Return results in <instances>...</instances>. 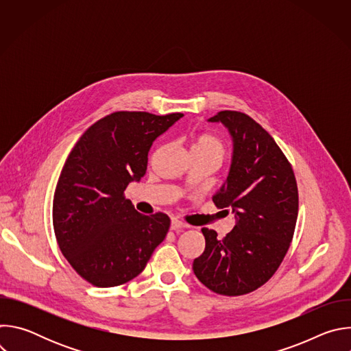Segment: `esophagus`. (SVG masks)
Segmentation results:
<instances>
[{"label":"esophagus","instance_id":"1","mask_svg":"<svg viewBox=\"0 0 351 351\" xmlns=\"http://www.w3.org/2000/svg\"><path fill=\"white\" fill-rule=\"evenodd\" d=\"M187 228H189V225H186V223H183V222H180L178 219H172V222H171V229L175 230V232H179V230L187 229Z\"/></svg>","mask_w":351,"mask_h":351}]
</instances>
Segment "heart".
Listing matches in <instances>:
<instances>
[{
  "instance_id": "heart-1",
  "label": "heart",
  "mask_w": 351,
  "mask_h": 351,
  "mask_svg": "<svg viewBox=\"0 0 351 351\" xmlns=\"http://www.w3.org/2000/svg\"><path fill=\"white\" fill-rule=\"evenodd\" d=\"M191 152L208 153V154H213L217 158L222 160V157L225 154V147H223V143L221 141V138L217 137L215 134L203 133V134H198L194 138V141L191 144Z\"/></svg>"
}]
</instances>
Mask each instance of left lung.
I'll return each mask as SVG.
<instances>
[{
  "label": "left lung",
  "instance_id": "left-lung-1",
  "mask_svg": "<svg viewBox=\"0 0 351 351\" xmlns=\"http://www.w3.org/2000/svg\"><path fill=\"white\" fill-rule=\"evenodd\" d=\"M208 122L222 123L233 143L228 176L213 202L232 211L236 223L222 240L202 229L206 250L193 271L210 290L241 295L268 282L287 253L298 213L297 183L275 140L248 115L221 111Z\"/></svg>",
  "mask_w": 351,
  "mask_h": 351
}]
</instances>
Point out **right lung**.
<instances>
[{
	"mask_svg": "<svg viewBox=\"0 0 351 351\" xmlns=\"http://www.w3.org/2000/svg\"><path fill=\"white\" fill-rule=\"evenodd\" d=\"M183 114L114 112L77 140L61 171L53 203L54 232L73 269L97 287L136 278L165 239V214H138L123 191L145 175L148 152Z\"/></svg>",
	"mask_w": 351,
	"mask_h": 351,
	"instance_id": "add662e5",
	"label": "right lung"
}]
</instances>
